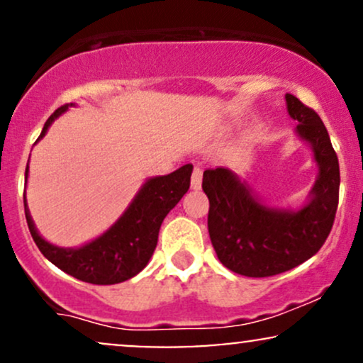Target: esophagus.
Wrapping results in <instances>:
<instances>
[{
	"mask_svg": "<svg viewBox=\"0 0 363 363\" xmlns=\"http://www.w3.org/2000/svg\"><path fill=\"white\" fill-rule=\"evenodd\" d=\"M201 179H203V169L199 165H196L193 169V174H191V187L193 189H199L201 187Z\"/></svg>",
	"mask_w": 363,
	"mask_h": 363,
	"instance_id": "1",
	"label": "esophagus"
}]
</instances>
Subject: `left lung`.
<instances>
[{
  "mask_svg": "<svg viewBox=\"0 0 363 363\" xmlns=\"http://www.w3.org/2000/svg\"><path fill=\"white\" fill-rule=\"evenodd\" d=\"M286 106L319 165L309 205L298 211L274 210L257 201L230 170L218 167L203 174L211 244L225 268L244 277H274L302 264L323 247L335 223L340 164L328 129L318 112L294 95L286 94Z\"/></svg>",
  "mask_w": 363,
  "mask_h": 363,
  "instance_id": "8db88e82",
  "label": "left lung"
}]
</instances>
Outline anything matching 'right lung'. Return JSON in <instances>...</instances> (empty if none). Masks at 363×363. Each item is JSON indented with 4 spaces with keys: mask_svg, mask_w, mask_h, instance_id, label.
Wrapping results in <instances>:
<instances>
[{
    "mask_svg": "<svg viewBox=\"0 0 363 363\" xmlns=\"http://www.w3.org/2000/svg\"><path fill=\"white\" fill-rule=\"evenodd\" d=\"M66 109L68 106H61L49 116L37 140L43 138L52 121ZM27 172L28 165L25 176ZM191 172L193 165L186 164L169 176L150 179L141 187L126 213L114 223V227L80 249H61L45 242L37 234L23 194L28 230L39 251L52 264L72 274L77 280L94 283V285H114V283L126 281L147 266L157 247L162 222L189 189Z\"/></svg>",
    "mask_w": 363,
    "mask_h": 363,
    "instance_id": "1",
    "label": "right lung"
}]
</instances>
